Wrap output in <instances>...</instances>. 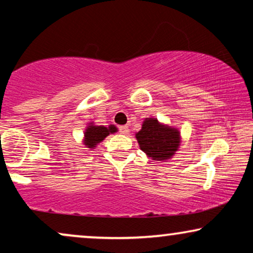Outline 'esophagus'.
I'll return each mask as SVG.
<instances>
[{
	"instance_id": "34e87169",
	"label": "esophagus",
	"mask_w": 253,
	"mask_h": 253,
	"mask_svg": "<svg viewBox=\"0 0 253 253\" xmlns=\"http://www.w3.org/2000/svg\"><path fill=\"white\" fill-rule=\"evenodd\" d=\"M120 132L122 134H127V133H129V126H120Z\"/></svg>"
}]
</instances>
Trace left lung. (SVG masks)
I'll list each match as a JSON object with an SVG mask.
<instances>
[{"label": "left lung", "instance_id": "1", "mask_svg": "<svg viewBox=\"0 0 253 253\" xmlns=\"http://www.w3.org/2000/svg\"><path fill=\"white\" fill-rule=\"evenodd\" d=\"M140 150L154 161H167L174 157L181 144L178 129L147 117L136 133Z\"/></svg>", "mask_w": 253, "mask_h": 253}]
</instances>
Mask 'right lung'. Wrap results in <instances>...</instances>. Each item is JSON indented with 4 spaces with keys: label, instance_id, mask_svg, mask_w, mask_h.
I'll return each mask as SVG.
<instances>
[{
    "label": "right lung",
    "instance_id": "obj_1",
    "mask_svg": "<svg viewBox=\"0 0 253 253\" xmlns=\"http://www.w3.org/2000/svg\"><path fill=\"white\" fill-rule=\"evenodd\" d=\"M115 132H117V127L114 124H109L108 126H95L93 122L88 123V126L85 129L84 137H83V145H85V147L94 150L96 145L101 143L107 136Z\"/></svg>",
    "mask_w": 253,
    "mask_h": 253
}]
</instances>
